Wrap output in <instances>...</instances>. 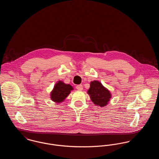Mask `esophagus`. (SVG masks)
I'll list each match as a JSON object with an SVG mask.
<instances>
[{"mask_svg": "<svg viewBox=\"0 0 159 159\" xmlns=\"http://www.w3.org/2000/svg\"><path fill=\"white\" fill-rule=\"evenodd\" d=\"M76 89L79 91H82L83 89V86L82 84H79L76 86Z\"/></svg>", "mask_w": 159, "mask_h": 159, "instance_id": "obj_1", "label": "esophagus"}]
</instances>
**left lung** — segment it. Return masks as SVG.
Here are the masks:
<instances>
[{"mask_svg":"<svg viewBox=\"0 0 159 159\" xmlns=\"http://www.w3.org/2000/svg\"><path fill=\"white\" fill-rule=\"evenodd\" d=\"M88 93L90 95L91 100L94 104L100 107L107 105L110 99L111 98L110 91L97 80L91 82Z\"/></svg>","mask_w":159,"mask_h":159,"instance_id":"8db88e82","label":"left lung"}]
</instances>
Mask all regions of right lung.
Instances as JSON below:
<instances>
[{
  "mask_svg": "<svg viewBox=\"0 0 159 159\" xmlns=\"http://www.w3.org/2000/svg\"><path fill=\"white\" fill-rule=\"evenodd\" d=\"M73 89V88L70 84H67L62 81H59L55 84L51 93V98L54 102L60 103L66 99Z\"/></svg>",
  "mask_w": 159,
  "mask_h": 159,
  "instance_id": "1",
  "label": "right lung"
}]
</instances>
